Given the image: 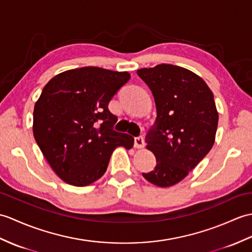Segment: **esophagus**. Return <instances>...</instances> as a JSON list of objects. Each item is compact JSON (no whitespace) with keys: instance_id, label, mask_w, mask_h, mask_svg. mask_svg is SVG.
Returning a JSON list of instances; mask_svg holds the SVG:
<instances>
[{"instance_id":"34e87169","label":"esophagus","mask_w":252,"mask_h":252,"mask_svg":"<svg viewBox=\"0 0 252 252\" xmlns=\"http://www.w3.org/2000/svg\"><path fill=\"white\" fill-rule=\"evenodd\" d=\"M145 146V140L143 136H138L134 138V147L136 149H142Z\"/></svg>"}]
</instances>
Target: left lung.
<instances>
[{"label":"left lung","mask_w":252,"mask_h":252,"mask_svg":"<svg viewBox=\"0 0 252 252\" xmlns=\"http://www.w3.org/2000/svg\"><path fill=\"white\" fill-rule=\"evenodd\" d=\"M137 74L157 107L156 125L146 135L157 165L143 176L167 188L188 176L214 146L219 119L214 94L200 76L185 67L159 64Z\"/></svg>","instance_id":"8db88e82"}]
</instances>
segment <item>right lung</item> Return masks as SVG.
<instances>
[{
	"label": "right lung",
	"mask_w": 252,
	"mask_h": 252,
	"mask_svg": "<svg viewBox=\"0 0 252 252\" xmlns=\"http://www.w3.org/2000/svg\"><path fill=\"white\" fill-rule=\"evenodd\" d=\"M96 66L68 69L44 87L33 112V135L47 162L66 184L85 187L106 172L113 151L134 138L113 130L108 103L130 79Z\"/></svg>",
	"instance_id": "right-lung-1"
}]
</instances>
